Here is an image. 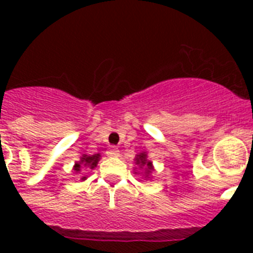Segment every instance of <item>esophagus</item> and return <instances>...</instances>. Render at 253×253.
<instances>
[{
    "instance_id": "34e87169",
    "label": "esophagus",
    "mask_w": 253,
    "mask_h": 253,
    "mask_svg": "<svg viewBox=\"0 0 253 253\" xmlns=\"http://www.w3.org/2000/svg\"><path fill=\"white\" fill-rule=\"evenodd\" d=\"M107 157H118L119 156V149L116 148V147H110V148L107 149L106 152Z\"/></svg>"
}]
</instances>
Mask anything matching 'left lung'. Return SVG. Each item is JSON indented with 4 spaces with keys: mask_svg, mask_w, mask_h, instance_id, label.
Here are the masks:
<instances>
[{
    "mask_svg": "<svg viewBox=\"0 0 253 253\" xmlns=\"http://www.w3.org/2000/svg\"><path fill=\"white\" fill-rule=\"evenodd\" d=\"M135 165H138L140 169H142V167H144V169H146V175L147 176L151 175V172L153 171V166H152V162H151V161L147 160L146 152H142V153L137 154V157H135ZM135 173H137V172H135Z\"/></svg>",
    "mask_w": 253,
    "mask_h": 253,
    "instance_id": "left-lung-1",
    "label": "left lung"
}]
</instances>
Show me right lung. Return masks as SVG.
Wrapping results in <instances>:
<instances>
[{
	"label": "right lung",
	"instance_id": "1",
	"mask_svg": "<svg viewBox=\"0 0 253 253\" xmlns=\"http://www.w3.org/2000/svg\"><path fill=\"white\" fill-rule=\"evenodd\" d=\"M100 153L97 154H92V156H88V154H82L81 160H80V162H77L75 165V167H73V169H75L76 172H80L81 171L82 167H88V169H93L96 166H97V162L100 161ZM86 177H82V180H84Z\"/></svg>",
	"mask_w": 253,
	"mask_h": 253
}]
</instances>
